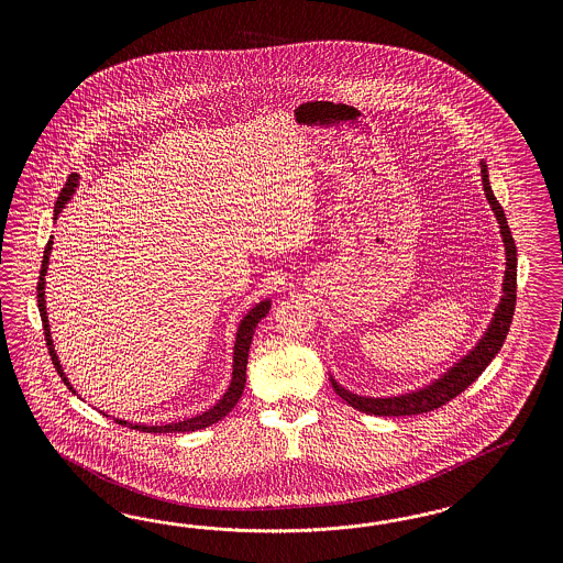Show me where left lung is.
Listing matches in <instances>:
<instances>
[{"instance_id": "1", "label": "left lung", "mask_w": 563, "mask_h": 563, "mask_svg": "<svg viewBox=\"0 0 563 563\" xmlns=\"http://www.w3.org/2000/svg\"><path fill=\"white\" fill-rule=\"evenodd\" d=\"M481 177H483L485 196H487L492 210L497 217V222H499L501 238H504V245H506V260H508L506 262V266H508L506 278H504V297H501V303L495 311V318L492 320L489 330L478 341L477 346L466 357L459 361L448 374L442 375L431 386L421 388L417 393L393 396V398H367V396H358V394L344 390L332 379V388L353 409L367 412V415H375V417H410V415H421V412L440 409L445 402H450L452 398H456L459 394L464 393L477 379L478 375L485 372V367L492 363V358L504 346V341H506L508 330H510L511 318H514V309H516V256L518 254H516V243L511 238L504 208L495 200L494 191L489 186V175H487L485 163H481Z\"/></svg>"}]
</instances>
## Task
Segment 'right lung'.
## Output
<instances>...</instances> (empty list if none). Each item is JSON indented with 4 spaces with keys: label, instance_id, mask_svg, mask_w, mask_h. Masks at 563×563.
<instances>
[{
    "label": "right lung",
    "instance_id": "right-lung-1",
    "mask_svg": "<svg viewBox=\"0 0 563 563\" xmlns=\"http://www.w3.org/2000/svg\"><path fill=\"white\" fill-rule=\"evenodd\" d=\"M78 186V175H69L68 181H66V188L62 189L59 198H57V205H55V217L62 212V208L66 206L69 200V196L74 194V189ZM53 241L49 239L45 252H43V264H41V273H38V285H36V301H38V313H41V322H43V330H45V341H47V349H49V355H52L53 365L57 369V374L62 375V379L66 382L69 390L74 393V388L69 386L68 377L64 375V369L57 361L55 355V349H53L52 332H49V320H47V309H45V274H47V264H49V254H52ZM271 309V301H262L260 306L254 307L239 324L238 339H235V353H233V379H231V386L229 390L224 393L221 400L212 407V409L206 410L198 417H191L186 421H179V423H169V426H132V429L136 431H144V433H186V431H196V429H205V427L212 426L217 421H221L222 417L233 409L238 405L243 388H245V367H247V355H250V344L254 339V330H256L257 322L268 313ZM115 423L120 426H128V421H121L115 419Z\"/></svg>",
    "mask_w": 563,
    "mask_h": 563
}]
</instances>
